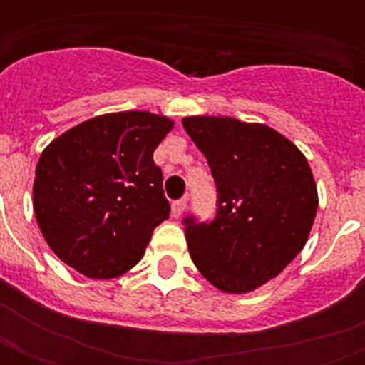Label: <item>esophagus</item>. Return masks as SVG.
<instances>
[{
  "label": "esophagus",
  "mask_w": 365,
  "mask_h": 365,
  "mask_svg": "<svg viewBox=\"0 0 365 365\" xmlns=\"http://www.w3.org/2000/svg\"><path fill=\"white\" fill-rule=\"evenodd\" d=\"M185 208H187V199H185V197L174 200V202H172V216L180 217L183 212H185Z\"/></svg>",
  "instance_id": "esophagus-1"
}]
</instances>
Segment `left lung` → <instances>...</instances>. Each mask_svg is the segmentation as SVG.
<instances>
[{
	"mask_svg": "<svg viewBox=\"0 0 365 365\" xmlns=\"http://www.w3.org/2000/svg\"><path fill=\"white\" fill-rule=\"evenodd\" d=\"M208 160L217 193L212 222L183 217L191 259L227 294L274 278L305 246L318 210L305 155L265 125L233 117L182 121Z\"/></svg>",
	"mask_w": 365,
	"mask_h": 365,
	"instance_id": "8db88e82",
	"label": "left lung"
}]
</instances>
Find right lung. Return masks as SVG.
<instances>
[{"instance_id": "1", "label": "right lung", "mask_w": 365, "mask_h": 365, "mask_svg": "<svg viewBox=\"0 0 365 365\" xmlns=\"http://www.w3.org/2000/svg\"><path fill=\"white\" fill-rule=\"evenodd\" d=\"M172 125L149 111L106 113L45 148L34 180V210L66 265L108 280L142 259L153 229L170 214L153 151Z\"/></svg>"}]
</instances>
